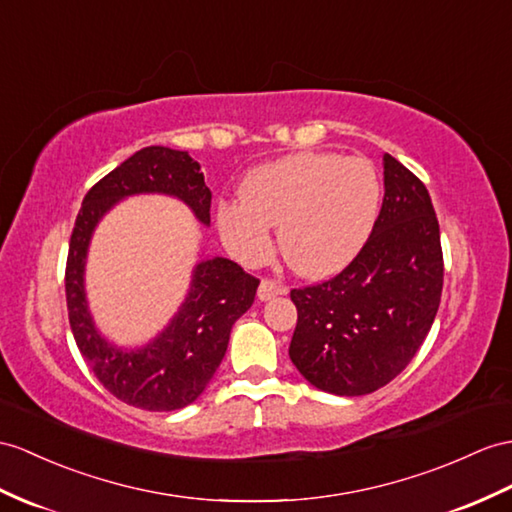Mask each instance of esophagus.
<instances>
[{
    "label": "esophagus",
    "mask_w": 512,
    "mask_h": 512,
    "mask_svg": "<svg viewBox=\"0 0 512 512\" xmlns=\"http://www.w3.org/2000/svg\"><path fill=\"white\" fill-rule=\"evenodd\" d=\"M286 293V286L273 282V280H263L258 286V299L260 302H269L276 295H284Z\"/></svg>",
    "instance_id": "esophagus-1"
}]
</instances>
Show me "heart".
Listing matches in <instances>:
<instances>
[{
	"label": "heart",
	"mask_w": 512,
	"mask_h": 512,
	"mask_svg": "<svg viewBox=\"0 0 512 512\" xmlns=\"http://www.w3.org/2000/svg\"><path fill=\"white\" fill-rule=\"evenodd\" d=\"M382 184L367 158L297 152L252 169L241 199L217 208L221 241L241 263H260L280 223V249L297 273L326 278L365 245L376 223Z\"/></svg>",
	"instance_id": "obj_1"
}]
</instances>
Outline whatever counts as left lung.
<instances>
[{
    "label": "left lung",
    "instance_id": "8db88e82",
    "mask_svg": "<svg viewBox=\"0 0 512 512\" xmlns=\"http://www.w3.org/2000/svg\"><path fill=\"white\" fill-rule=\"evenodd\" d=\"M382 165V208L358 256L332 280L291 291L297 326L289 356L332 395H367L400 376L441 302V232L430 193L391 154Z\"/></svg>",
    "mask_w": 512,
    "mask_h": 512
}]
</instances>
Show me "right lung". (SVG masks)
Returning a JSON list of instances; mask_svg holds the SVG:
<instances>
[{
    "instance_id": "1",
    "label": "right lung",
    "mask_w": 512,
    "mask_h": 512,
    "mask_svg": "<svg viewBox=\"0 0 512 512\" xmlns=\"http://www.w3.org/2000/svg\"><path fill=\"white\" fill-rule=\"evenodd\" d=\"M134 195H167L210 226V189L199 162L180 149L152 145L121 162L86 193L71 234L65 289L73 339L97 380L130 406L178 410L204 393L228 350L234 321L254 304L258 280L228 258H199L178 313L139 347L108 341L95 326L84 271L91 239L112 208Z\"/></svg>"
}]
</instances>
